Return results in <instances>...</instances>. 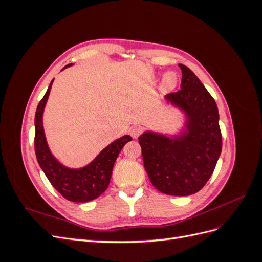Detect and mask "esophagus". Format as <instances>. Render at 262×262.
<instances>
[{
	"mask_svg": "<svg viewBox=\"0 0 262 262\" xmlns=\"http://www.w3.org/2000/svg\"><path fill=\"white\" fill-rule=\"evenodd\" d=\"M129 133L133 139H137L142 133V129L140 128V126H132V128H130V130H129Z\"/></svg>",
	"mask_w": 262,
	"mask_h": 262,
	"instance_id": "obj_1",
	"label": "esophagus"
}]
</instances>
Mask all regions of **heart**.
Here are the masks:
<instances>
[{
  "label": "heart",
  "mask_w": 262,
  "mask_h": 262,
  "mask_svg": "<svg viewBox=\"0 0 262 262\" xmlns=\"http://www.w3.org/2000/svg\"><path fill=\"white\" fill-rule=\"evenodd\" d=\"M178 84V76L175 72H167L165 73L163 76V80L161 82V91L165 92V93H168L171 92Z\"/></svg>",
  "instance_id": "obj_1"
}]
</instances>
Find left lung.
Wrapping results in <instances>:
<instances>
[{
	"label": "left lung",
	"instance_id": "left-lung-1",
	"mask_svg": "<svg viewBox=\"0 0 262 262\" xmlns=\"http://www.w3.org/2000/svg\"><path fill=\"white\" fill-rule=\"evenodd\" d=\"M180 91L166 95V105L179 110L182 128L145 130L139 137L144 167L153 186L169 195L199 191L215 168L222 150L220 116L215 100L191 70L179 64Z\"/></svg>",
	"mask_w": 262,
	"mask_h": 262
}]
</instances>
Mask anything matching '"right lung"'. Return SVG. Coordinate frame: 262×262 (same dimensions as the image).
I'll return each mask as SVG.
<instances>
[{"label":"right lung","mask_w":262,"mask_h":262,"mask_svg":"<svg viewBox=\"0 0 262 262\" xmlns=\"http://www.w3.org/2000/svg\"><path fill=\"white\" fill-rule=\"evenodd\" d=\"M72 66L71 63L62 70ZM52 83L53 80L43 98L39 102L35 115V150L37 161L51 185L67 200L72 202H89L96 199L107 189L117 157L125 143L131 141L132 138L125 134L115 140L83 167L71 168L63 165L51 152L42 122L43 112L49 98Z\"/></svg>","instance_id":"obj_1"}]
</instances>
